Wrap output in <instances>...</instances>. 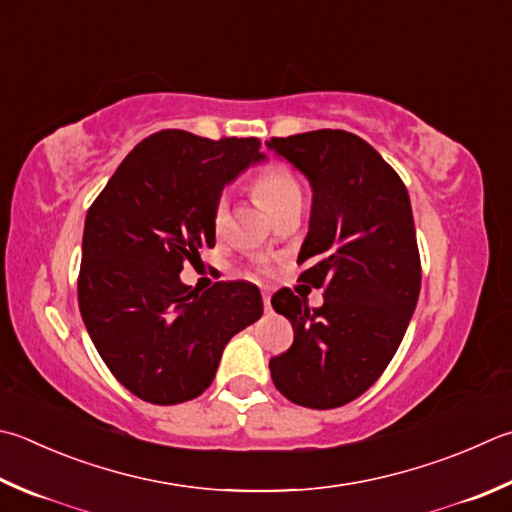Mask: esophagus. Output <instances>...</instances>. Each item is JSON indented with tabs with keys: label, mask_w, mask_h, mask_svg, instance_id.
Wrapping results in <instances>:
<instances>
[{
	"label": "esophagus",
	"mask_w": 512,
	"mask_h": 512,
	"mask_svg": "<svg viewBox=\"0 0 512 512\" xmlns=\"http://www.w3.org/2000/svg\"><path fill=\"white\" fill-rule=\"evenodd\" d=\"M263 305H265V312H272V294L263 292Z\"/></svg>",
	"instance_id": "obj_1"
}]
</instances>
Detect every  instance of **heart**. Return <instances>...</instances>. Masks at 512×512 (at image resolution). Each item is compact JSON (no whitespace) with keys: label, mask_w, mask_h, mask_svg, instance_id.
<instances>
[{"label":"heart","mask_w":512,"mask_h":512,"mask_svg":"<svg viewBox=\"0 0 512 512\" xmlns=\"http://www.w3.org/2000/svg\"><path fill=\"white\" fill-rule=\"evenodd\" d=\"M254 191L260 202L276 216L292 205H301L303 202V189L292 171L285 165H269L254 178ZM211 220H214L216 229H223L229 220V202L227 196H220L211 211Z\"/></svg>","instance_id":"1"}]
</instances>
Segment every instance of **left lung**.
I'll list each match as a JSON object with an SVG mask.
<instances>
[{"label":"left lung","instance_id":"left-lung-1","mask_svg":"<svg viewBox=\"0 0 512 512\" xmlns=\"http://www.w3.org/2000/svg\"><path fill=\"white\" fill-rule=\"evenodd\" d=\"M312 185L310 231L298 254L305 296L278 289L272 305L289 318L294 343L269 361L278 392L314 410L345 406L388 368L421 289V260L408 189L379 151L341 129L267 142Z\"/></svg>","mask_w":512,"mask_h":512}]
</instances>
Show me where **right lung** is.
Instances as JSON below:
<instances>
[{
    "label": "right lung",
    "mask_w": 512,
    "mask_h": 512,
    "mask_svg": "<svg viewBox=\"0 0 512 512\" xmlns=\"http://www.w3.org/2000/svg\"><path fill=\"white\" fill-rule=\"evenodd\" d=\"M258 149V138L158 131L133 147L86 214L82 321L106 368L142 401L200 397L231 336L263 314L252 283L198 294L180 281L198 249L216 245L211 211L227 182L265 160Z\"/></svg>",
    "instance_id": "add662e5"
}]
</instances>
